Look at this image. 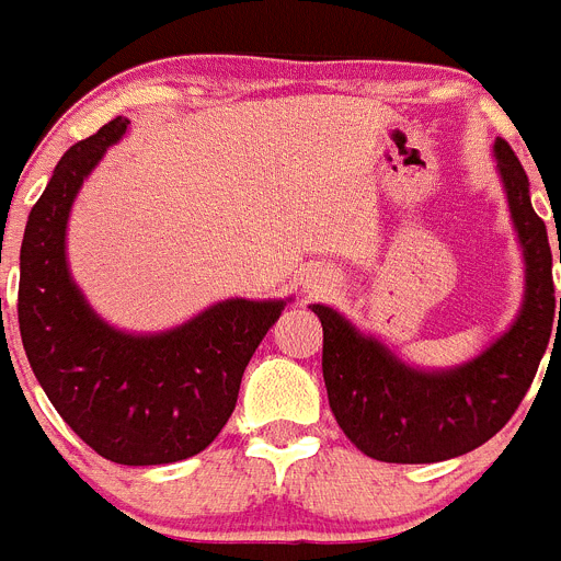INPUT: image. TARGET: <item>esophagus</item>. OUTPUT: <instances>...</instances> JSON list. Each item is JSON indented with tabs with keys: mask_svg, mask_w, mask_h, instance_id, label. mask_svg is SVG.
Here are the masks:
<instances>
[{
	"mask_svg": "<svg viewBox=\"0 0 561 561\" xmlns=\"http://www.w3.org/2000/svg\"><path fill=\"white\" fill-rule=\"evenodd\" d=\"M328 285H331V276H325V273H313V276H305V288L313 290V294L325 290Z\"/></svg>",
	"mask_w": 561,
	"mask_h": 561,
	"instance_id": "1",
	"label": "esophagus"
}]
</instances>
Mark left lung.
Here are the masks:
<instances>
[{
  "label": "left lung",
  "mask_w": 561,
  "mask_h": 561,
  "mask_svg": "<svg viewBox=\"0 0 561 561\" xmlns=\"http://www.w3.org/2000/svg\"><path fill=\"white\" fill-rule=\"evenodd\" d=\"M493 152L525 253V302L486 352L463 366L423 371L407 366L375 336L359 334L334 308L311 305L322 322L328 403L340 430L368 458L435 463L486 444L525 400L550 331L561 328L548 227L530 204L525 167L507 140H495Z\"/></svg>",
  "instance_id": "left-lung-1"
}]
</instances>
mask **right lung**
I'll return each mask as SVG.
<instances>
[{"mask_svg":"<svg viewBox=\"0 0 561 561\" xmlns=\"http://www.w3.org/2000/svg\"><path fill=\"white\" fill-rule=\"evenodd\" d=\"M126 126L115 117L59 158L22 236L16 313L31 368L59 417L108 461L152 467L216 440L285 299L236 296L161 334L117 331L91 311L68 273V213Z\"/></svg>","mask_w":561,"mask_h":561,"instance_id":"obj_1","label":"right lung"}]
</instances>
